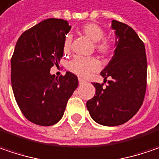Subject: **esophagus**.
Wrapping results in <instances>:
<instances>
[{"mask_svg":"<svg viewBox=\"0 0 159 159\" xmlns=\"http://www.w3.org/2000/svg\"><path fill=\"white\" fill-rule=\"evenodd\" d=\"M86 82L84 80H82V79H80V78H79V83H80V85H82V84H84Z\"/></svg>","mask_w":159,"mask_h":159,"instance_id":"esophagus-1","label":"esophagus"}]
</instances>
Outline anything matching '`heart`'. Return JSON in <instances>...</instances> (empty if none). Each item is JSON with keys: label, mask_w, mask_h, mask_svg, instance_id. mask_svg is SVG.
<instances>
[{"label": "heart", "mask_w": 159, "mask_h": 159, "mask_svg": "<svg viewBox=\"0 0 159 159\" xmlns=\"http://www.w3.org/2000/svg\"><path fill=\"white\" fill-rule=\"evenodd\" d=\"M81 30L89 39L95 43L97 51L103 54L108 55L114 52V42L105 36V30L96 23H88L81 28ZM63 52H69L70 49V39L66 37L63 42ZM70 71L80 77H88L92 72L98 71L100 69V62L94 57H81L77 56L68 64Z\"/></svg>", "instance_id": "1"}]
</instances>
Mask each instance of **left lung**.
<instances>
[{
  "label": "left lung",
  "mask_w": 159,
  "mask_h": 159,
  "mask_svg": "<svg viewBox=\"0 0 159 159\" xmlns=\"http://www.w3.org/2000/svg\"><path fill=\"white\" fill-rule=\"evenodd\" d=\"M112 23L118 37L115 55L101 72L104 83H93L96 95L87 102L92 119L105 126L121 125L136 115L147 88L144 43L130 26L116 20Z\"/></svg>",
  "instance_id": "obj_1"
}]
</instances>
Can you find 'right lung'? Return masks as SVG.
Here are the masks:
<instances>
[{
	"instance_id": "add662e5",
	"label": "right lung",
	"mask_w": 159,
	"mask_h": 159,
	"mask_svg": "<svg viewBox=\"0 0 159 159\" xmlns=\"http://www.w3.org/2000/svg\"><path fill=\"white\" fill-rule=\"evenodd\" d=\"M70 30L67 20H43L20 36L12 54L15 99L23 115L37 125L58 123L79 85L77 76L70 71L59 78L50 74V69L58 65L62 57L63 42Z\"/></svg>"
}]
</instances>
